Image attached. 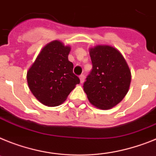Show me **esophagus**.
I'll list each match as a JSON object with an SVG mask.
<instances>
[{
	"instance_id": "obj_1",
	"label": "esophagus",
	"mask_w": 156,
	"mask_h": 156,
	"mask_svg": "<svg viewBox=\"0 0 156 156\" xmlns=\"http://www.w3.org/2000/svg\"><path fill=\"white\" fill-rule=\"evenodd\" d=\"M79 78H80V82H81V83H82V84L83 83L84 81H85V76H84L83 74H82V75H80Z\"/></svg>"
}]
</instances>
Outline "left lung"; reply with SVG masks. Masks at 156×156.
<instances>
[{
  "label": "left lung",
  "instance_id": "obj_1",
  "mask_svg": "<svg viewBox=\"0 0 156 156\" xmlns=\"http://www.w3.org/2000/svg\"><path fill=\"white\" fill-rule=\"evenodd\" d=\"M93 69L83 89L89 101L101 110H109L126 97L131 82V72L122 53L108 44L89 48Z\"/></svg>",
  "mask_w": 156,
  "mask_h": 156
}]
</instances>
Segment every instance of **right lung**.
I'll return each instance as SVG.
<instances>
[{"label":"right lung","mask_w":156,"mask_h":156,"mask_svg":"<svg viewBox=\"0 0 156 156\" xmlns=\"http://www.w3.org/2000/svg\"><path fill=\"white\" fill-rule=\"evenodd\" d=\"M70 47L52 41L41 50L27 74L29 89L37 101L48 107L59 106L79 84L68 60Z\"/></svg>","instance_id":"1"}]
</instances>
